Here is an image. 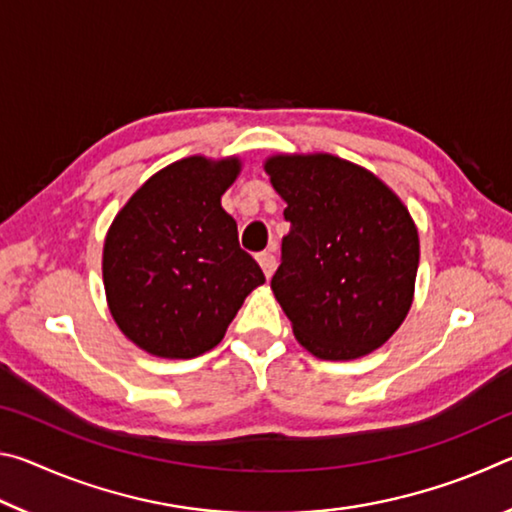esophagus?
Returning a JSON list of instances; mask_svg holds the SVG:
<instances>
[{"label":"esophagus","instance_id":"esophagus-1","mask_svg":"<svg viewBox=\"0 0 512 512\" xmlns=\"http://www.w3.org/2000/svg\"><path fill=\"white\" fill-rule=\"evenodd\" d=\"M257 262L259 266H262V271L266 277H271L273 271H275V255L271 253V250H266V253H259L257 255Z\"/></svg>","mask_w":512,"mask_h":512}]
</instances>
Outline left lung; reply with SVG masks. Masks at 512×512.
Instances as JSON below:
<instances>
[{
	"label": "left lung",
	"instance_id": "left-lung-1",
	"mask_svg": "<svg viewBox=\"0 0 512 512\" xmlns=\"http://www.w3.org/2000/svg\"><path fill=\"white\" fill-rule=\"evenodd\" d=\"M264 171L291 223L271 289L293 336L325 361L375 352L413 305L420 239L406 205L332 153H275Z\"/></svg>",
	"mask_w": 512,
	"mask_h": 512
}]
</instances>
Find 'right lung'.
Wrapping results in <instances>:
<instances>
[{"mask_svg": "<svg viewBox=\"0 0 512 512\" xmlns=\"http://www.w3.org/2000/svg\"><path fill=\"white\" fill-rule=\"evenodd\" d=\"M239 173L237 155H189L153 173L110 223L101 259L108 309L153 357L194 359L216 348L264 284L221 207Z\"/></svg>", "mask_w": 512, "mask_h": 512, "instance_id": "add662e5", "label": "right lung"}]
</instances>
